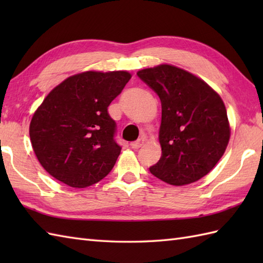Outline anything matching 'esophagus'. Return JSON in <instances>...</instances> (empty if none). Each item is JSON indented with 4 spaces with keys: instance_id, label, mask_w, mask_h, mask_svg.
I'll return each instance as SVG.
<instances>
[{
    "instance_id": "34e87169",
    "label": "esophagus",
    "mask_w": 263,
    "mask_h": 263,
    "mask_svg": "<svg viewBox=\"0 0 263 263\" xmlns=\"http://www.w3.org/2000/svg\"><path fill=\"white\" fill-rule=\"evenodd\" d=\"M142 144H143V140L142 139H139V140H137V141L131 142V147L133 149H139L140 147H142Z\"/></svg>"
}]
</instances>
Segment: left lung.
<instances>
[{"label": "left lung", "mask_w": 263, "mask_h": 263, "mask_svg": "<svg viewBox=\"0 0 263 263\" xmlns=\"http://www.w3.org/2000/svg\"><path fill=\"white\" fill-rule=\"evenodd\" d=\"M137 74L161 102V157L150 173L177 186L200 180L219 161L230 141L224 102L203 80L176 66L161 64Z\"/></svg>", "instance_id": "1"}]
</instances>
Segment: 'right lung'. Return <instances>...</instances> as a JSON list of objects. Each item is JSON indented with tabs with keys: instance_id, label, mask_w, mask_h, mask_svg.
<instances>
[{
	"instance_id": "add662e5",
	"label": "right lung",
	"mask_w": 263,
	"mask_h": 263,
	"mask_svg": "<svg viewBox=\"0 0 263 263\" xmlns=\"http://www.w3.org/2000/svg\"><path fill=\"white\" fill-rule=\"evenodd\" d=\"M130 79L126 71H87L47 95L32 116L29 136L49 175L72 187H87L111 171L122 148L107 109Z\"/></svg>"
}]
</instances>
